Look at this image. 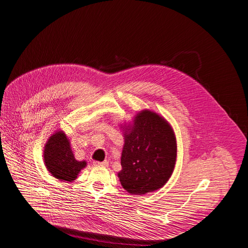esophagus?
I'll list each match as a JSON object with an SVG mask.
<instances>
[{"mask_svg":"<svg viewBox=\"0 0 248 248\" xmlns=\"http://www.w3.org/2000/svg\"><path fill=\"white\" fill-rule=\"evenodd\" d=\"M108 162L107 161H104V162H93L94 166H103V167H107L108 166Z\"/></svg>","mask_w":248,"mask_h":248,"instance_id":"esophagus-1","label":"esophagus"}]
</instances>
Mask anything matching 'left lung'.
<instances>
[{"instance_id": "left-lung-1", "label": "left lung", "mask_w": 248, "mask_h": 248, "mask_svg": "<svg viewBox=\"0 0 248 248\" xmlns=\"http://www.w3.org/2000/svg\"><path fill=\"white\" fill-rule=\"evenodd\" d=\"M121 127L124 144L117 176L123 187L131 195H145L163 187L177 156L171 124L155 111L144 109L134 116L132 124Z\"/></svg>"}]
</instances>
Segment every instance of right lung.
Returning <instances> with one entry per match:
<instances>
[{
    "label": "right lung",
    "instance_id": "right-lung-1",
    "mask_svg": "<svg viewBox=\"0 0 248 248\" xmlns=\"http://www.w3.org/2000/svg\"><path fill=\"white\" fill-rule=\"evenodd\" d=\"M44 165L51 176L63 182H73L86 167V161H77L70 140L62 130H57L47 140L43 151Z\"/></svg>",
    "mask_w": 248,
    "mask_h": 248
}]
</instances>
